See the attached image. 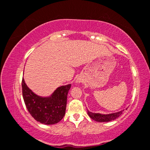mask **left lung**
<instances>
[{"label": "left lung", "instance_id": "1", "mask_svg": "<svg viewBox=\"0 0 150 150\" xmlns=\"http://www.w3.org/2000/svg\"><path fill=\"white\" fill-rule=\"evenodd\" d=\"M122 112L123 110L113 114H102L99 113H93V112H89L88 110V114L89 117L94 121H98V122H108V121H113L114 119H117L119 117H120L121 114H122Z\"/></svg>", "mask_w": 150, "mask_h": 150}]
</instances>
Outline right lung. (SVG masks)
Listing matches in <instances>:
<instances>
[{
	"mask_svg": "<svg viewBox=\"0 0 150 150\" xmlns=\"http://www.w3.org/2000/svg\"><path fill=\"white\" fill-rule=\"evenodd\" d=\"M22 96L26 109L35 120L46 125L55 124L64 117L67 94L71 84L57 88L50 97L43 98L33 93L22 81Z\"/></svg>",
	"mask_w": 150,
	"mask_h": 150,
	"instance_id": "obj_1",
	"label": "right lung"
}]
</instances>
